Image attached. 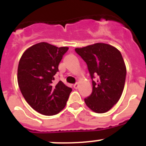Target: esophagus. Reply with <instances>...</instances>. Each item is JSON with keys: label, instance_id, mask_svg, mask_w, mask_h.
<instances>
[{"label": "esophagus", "instance_id": "34e87169", "mask_svg": "<svg viewBox=\"0 0 146 146\" xmlns=\"http://www.w3.org/2000/svg\"><path fill=\"white\" fill-rule=\"evenodd\" d=\"M73 87H74V88L77 89L78 88V87H79V84H78V83H76V84H74V86H73Z\"/></svg>", "mask_w": 146, "mask_h": 146}]
</instances>
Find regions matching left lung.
Here are the masks:
<instances>
[{"label": "left lung", "instance_id": "1", "mask_svg": "<svg viewBox=\"0 0 146 146\" xmlns=\"http://www.w3.org/2000/svg\"><path fill=\"white\" fill-rule=\"evenodd\" d=\"M75 52L86 63L92 80V93L84 99L86 105L95 113H106L118 102L124 88L126 69L121 53L104 43L76 48Z\"/></svg>", "mask_w": 146, "mask_h": 146}]
</instances>
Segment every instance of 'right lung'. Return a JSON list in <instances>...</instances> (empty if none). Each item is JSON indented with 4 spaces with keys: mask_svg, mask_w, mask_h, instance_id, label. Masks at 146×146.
<instances>
[{
    "mask_svg": "<svg viewBox=\"0 0 146 146\" xmlns=\"http://www.w3.org/2000/svg\"><path fill=\"white\" fill-rule=\"evenodd\" d=\"M69 47L40 42L23 54L17 69L20 91L33 110L45 115L57 114L65 108L72 89L61 81L53 83L58 65Z\"/></svg>",
    "mask_w": 146,
    "mask_h": 146,
    "instance_id": "right-lung-1",
    "label": "right lung"
}]
</instances>
